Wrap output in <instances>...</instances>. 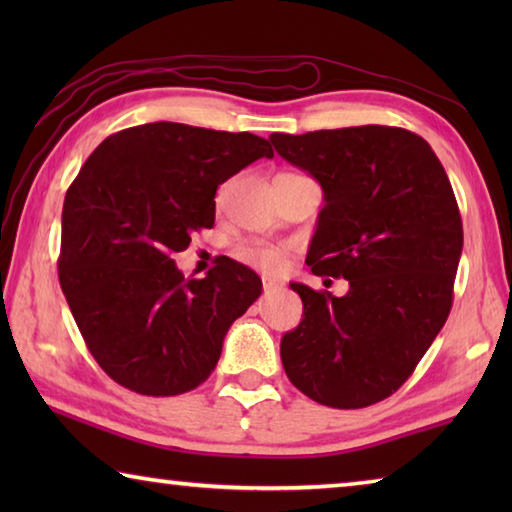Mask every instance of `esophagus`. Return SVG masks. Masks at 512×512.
I'll list each match as a JSON object with an SVG mask.
<instances>
[{"instance_id":"34e87169","label":"esophagus","mask_w":512,"mask_h":512,"mask_svg":"<svg viewBox=\"0 0 512 512\" xmlns=\"http://www.w3.org/2000/svg\"><path fill=\"white\" fill-rule=\"evenodd\" d=\"M262 284H264V293H268V291H273V289L280 287V280H275V277H271V275H264L262 277Z\"/></svg>"}]
</instances>
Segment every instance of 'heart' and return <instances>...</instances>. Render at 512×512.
<instances>
[{
  "instance_id": "heart-1",
  "label": "heart",
  "mask_w": 512,
  "mask_h": 512,
  "mask_svg": "<svg viewBox=\"0 0 512 512\" xmlns=\"http://www.w3.org/2000/svg\"><path fill=\"white\" fill-rule=\"evenodd\" d=\"M235 255L244 264L264 268V271H277V268H282L284 264V257L280 250L266 244H241L235 250Z\"/></svg>"
}]
</instances>
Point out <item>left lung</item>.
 Here are the masks:
<instances>
[{"mask_svg": "<svg viewBox=\"0 0 512 512\" xmlns=\"http://www.w3.org/2000/svg\"><path fill=\"white\" fill-rule=\"evenodd\" d=\"M271 142L323 187L311 273L350 282L341 298L291 282L305 314L282 336L284 372L332 409L386 400L452 309L463 223L443 164L420 135L395 126L273 133Z\"/></svg>", "mask_w": 512, "mask_h": 512, "instance_id": "8db88e82", "label": "left lung"}]
</instances>
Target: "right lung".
<instances>
[{
	"mask_svg": "<svg viewBox=\"0 0 512 512\" xmlns=\"http://www.w3.org/2000/svg\"><path fill=\"white\" fill-rule=\"evenodd\" d=\"M259 158L273 149L253 133L155 121L106 137L69 185L60 289L92 357L128 391L201 386L262 293L257 273L230 257L196 280L171 259L214 225L219 185Z\"/></svg>",
	"mask_w": 512,
	"mask_h": 512,
	"instance_id": "add662e5",
	"label": "right lung"
}]
</instances>
